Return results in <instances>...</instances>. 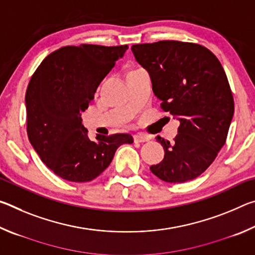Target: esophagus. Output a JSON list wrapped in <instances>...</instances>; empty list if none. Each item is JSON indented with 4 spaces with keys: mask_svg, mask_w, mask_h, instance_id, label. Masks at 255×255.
Masks as SVG:
<instances>
[{
    "mask_svg": "<svg viewBox=\"0 0 255 255\" xmlns=\"http://www.w3.org/2000/svg\"><path fill=\"white\" fill-rule=\"evenodd\" d=\"M133 139H135V141H137V143H145V141H148L150 139V137L145 135V133H137V135L133 136Z\"/></svg>",
    "mask_w": 255,
    "mask_h": 255,
    "instance_id": "obj_1",
    "label": "esophagus"
}]
</instances>
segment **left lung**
<instances>
[{
	"label": "left lung",
	"mask_w": 255,
	"mask_h": 255,
	"mask_svg": "<svg viewBox=\"0 0 255 255\" xmlns=\"http://www.w3.org/2000/svg\"><path fill=\"white\" fill-rule=\"evenodd\" d=\"M131 51L148 72L162 109L180 122L172 143L156 137L165 154L150 171L169 183L197 178L225 144L234 116V99L221 62L204 46L175 40L133 45Z\"/></svg>",
	"instance_id": "1"
}]
</instances>
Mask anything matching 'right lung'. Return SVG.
Returning <instances> with one entry per match:
<instances>
[{
	"label": "right lung",
	"mask_w": 255,
	"mask_h": 255,
	"mask_svg": "<svg viewBox=\"0 0 255 255\" xmlns=\"http://www.w3.org/2000/svg\"><path fill=\"white\" fill-rule=\"evenodd\" d=\"M128 49L127 45L62 47L47 56L33 73L25 92L30 144L56 175L88 182L105 171L129 133L88 137L81 114L99 84Z\"/></svg>",
	"instance_id": "right-lung-1"
}]
</instances>
